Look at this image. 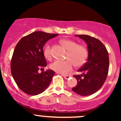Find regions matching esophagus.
<instances>
[{
	"mask_svg": "<svg viewBox=\"0 0 121 121\" xmlns=\"http://www.w3.org/2000/svg\"><path fill=\"white\" fill-rule=\"evenodd\" d=\"M62 76H63L64 78L65 79H66V80L68 79L69 77H70V76H68V75H62Z\"/></svg>",
	"mask_w": 121,
	"mask_h": 121,
	"instance_id": "34e87169",
	"label": "esophagus"
}]
</instances>
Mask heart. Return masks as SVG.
I'll return each mask as SVG.
<instances>
[{"label": "heart", "mask_w": 121, "mask_h": 121, "mask_svg": "<svg viewBox=\"0 0 121 121\" xmlns=\"http://www.w3.org/2000/svg\"><path fill=\"white\" fill-rule=\"evenodd\" d=\"M61 45L68 51L66 60H55L50 65V68L54 71L61 74H67L71 71L75 65L81 66L86 62L87 57V51L86 47L81 44H77L74 40L61 39L60 40ZM44 55L48 60L52 57L51 47L47 45L44 49Z\"/></svg>", "instance_id": "1"}]
</instances>
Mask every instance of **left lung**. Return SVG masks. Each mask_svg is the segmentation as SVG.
<instances>
[{"label":"left lung","instance_id":"left-lung-1","mask_svg":"<svg viewBox=\"0 0 121 121\" xmlns=\"http://www.w3.org/2000/svg\"><path fill=\"white\" fill-rule=\"evenodd\" d=\"M75 36L86 43L88 57L87 62L78 70L82 74L73 76L77 84L72 91L82 96H87L99 91L105 82L109 71V53L98 39L85 35Z\"/></svg>","mask_w":121,"mask_h":121}]
</instances>
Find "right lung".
I'll return each instance as SVG.
<instances>
[{
    "label": "right lung",
    "instance_id": "1",
    "mask_svg": "<svg viewBox=\"0 0 121 121\" xmlns=\"http://www.w3.org/2000/svg\"><path fill=\"white\" fill-rule=\"evenodd\" d=\"M59 35L36 31L23 37L15 47L11 61V73L18 87L31 95L45 91L55 74L53 70H38L47 66L43 47L48 40Z\"/></svg>",
    "mask_w": 121,
    "mask_h": 121
}]
</instances>
